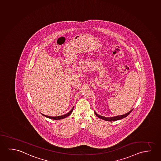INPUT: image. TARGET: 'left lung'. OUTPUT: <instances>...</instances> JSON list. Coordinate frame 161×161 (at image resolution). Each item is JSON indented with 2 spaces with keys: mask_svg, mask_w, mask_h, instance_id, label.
<instances>
[{
  "mask_svg": "<svg viewBox=\"0 0 161 161\" xmlns=\"http://www.w3.org/2000/svg\"><path fill=\"white\" fill-rule=\"evenodd\" d=\"M132 110H130V111H129L128 113H127L126 114H122V115H119V116H117L112 117H106L102 116L101 115L97 114L96 112L95 111V114L98 117V118L101 119H103V120L105 121H117V120H119L121 119H124L125 117L127 116L128 115L130 114V112L132 111Z\"/></svg>",
  "mask_w": 161,
  "mask_h": 161,
  "instance_id": "obj_1",
  "label": "left lung"
}]
</instances>
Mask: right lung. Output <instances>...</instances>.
I'll list each match as a JSON object with an SVG mask.
<instances>
[{
  "label": "right lung",
  "mask_w": 161,
  "mask_h": 161,
  "mask_svg": "<svg viewBox=\"0 0 161 161\" xmlns=\"http://www.w3.org/2000/svg\"><path fill=\"white\" fill-rule=\"evenodd\" d=\"M74 107H72V109L70 111L67 113L66 114H64L63 116H56V117H51L49 116H47V115H45V114H42V115L43 116H44L45 117H47V118H49V119H55V120H57V119H64V118H66V117L69 116V115L71 114L72 113V111H73V109H74Z\"/></svg>",
  "instance_id": "right-lung-1"
}]
</instances>
